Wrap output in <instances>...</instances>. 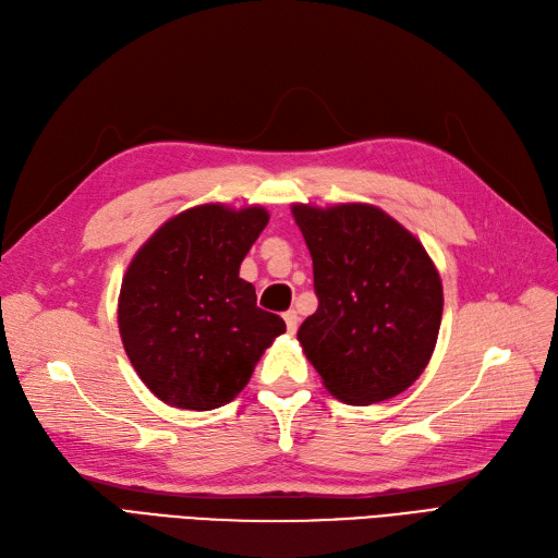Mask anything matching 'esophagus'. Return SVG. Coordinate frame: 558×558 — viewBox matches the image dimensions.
Here are the masks:
<instances>
[{
	"instance_id": "34e87169",
	"label": "esophagus",
	"mask_w": 558,
	"mask_h": 558,
	"mask_svg": "<svg viewBox=\"0 0 558 558\" xmlns=\"http://www.w3.org/2000/svg\"><path fill=\"white\" fill-rule=\"evenodd\" d=\"M283 320H286V328H289V332L293 335V332L298 330V320H300V318H298V312H295V310H289V312L283 314Z\"/></svg>"
}]
</instances>
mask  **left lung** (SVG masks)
I'll return each instance as SVG.
<instances>
[{
	"label": "left lung",
	"mask_w": 558,
	"mask_h": 558,
	"mask_svg": "<svg viewBox=\"0 0 558 558\" xmlns=\"http://www.w3.org/2000/svg\"><path fill=\"white\" fill-rule=\"evenodd\" d=\"M318 307L298 340L326 388L349 404L402 393L424 373L442 320V281L426 248L369 205L293 207Z\"/></svg>",
	"instance_id": "left-lung-1"
}]
</instances>
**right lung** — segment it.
Segmentation results:
<instances>
[{"label": "right lung", "mask_w": 558, "mask_h": 558, "mask_svg": "<svg viewBox=\"0 0 558 558\" xmlns=\"http://www.w3.org/2000/svg\"><path fill=\"white\" fill-rule=\"evenodd\" d=\"M260 207L202 205L167 221L128 267L118 300L128 359L162 402L216 410L246 386L263 351L286 332L240 265L265 230Z\"/></svg>", "instance_id": "1"}]
</instances>
